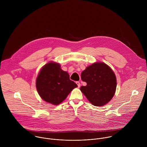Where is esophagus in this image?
I'll return each instance as SVG.
<instances>
[{
    "mask_svg": "<svg viewBox=\"0 0 147 147\" xmlns=\"http://www.w3.org/2000/svg\"><path fill=\"white\" fill-rule=\"evenodd\" d=\"M76 84L78 85V88H80V83L79 82H76Z\"/></svg>",
    "mask_w": 147,
    "mask_h": 147,
    "instance_id": "obj_1",
    "label": "esophagus"
}]
</instances>
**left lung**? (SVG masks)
Masks as SVG:
<instances>
[{"instance_id":"left-lung-1","label":"left lung","mask_w":147,"mask_h":147,"mask_svg":"<svg viewBox=\"0 0 147 147\" xmlns=\"http://www.w3.org/2000/svg\"><path fill=\"white\" fill-rule=\"evenodd\" d=\"M86 83L80 90L92 105L102 106L113 97L117 87L115 75L104 63H95L86 67L81 75Z\"/></svg>"}]
</instances>
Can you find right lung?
I'll list each match as a JSON object with an SVG mask.
<instances>
[{"label": "right lung", "mask_w": 147, "mask_h": 147, "mask_svg": "<svg viewBox=\"0 0 147 147\" xmlns=\"http://www.w3.org/2000/svg\"><path fill=\"white\" fill-rule=\"evenodd\" d=\"M78 85L69 79L68 74L63 71L58 63L45 65L36 80V88L42 99L53 105H59Z\"/></svg>", "instance_id": "add662e5"}]
</instances>
